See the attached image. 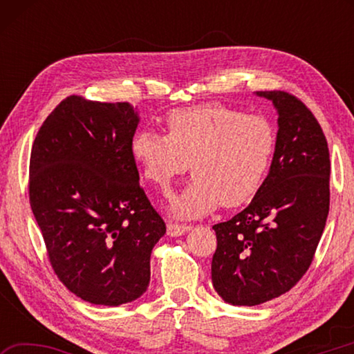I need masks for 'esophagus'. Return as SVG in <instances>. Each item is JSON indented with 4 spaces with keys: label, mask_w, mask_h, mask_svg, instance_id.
Listing matches in <instances>:
<instances>
[{
    "label": "esophagus",
    "mask_w": 354,
    "mask_h": 354,
    "mask_svg": "<svg viewBox=\"0 0 354 354\" xmlns=\"http://www.w3.org/2000/svg\"><path fill=\"white\" fill-rule=\"evenodd\" d=\"M189 230H190L189 225L178 223V221H169V223H167V232H169V236H181Z\"/></svg>",
    "instance_id": "1"
}]
</instances>
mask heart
<instances>
[{
  "label": "heart",
  "mask_w": 354,
  "mask_h": 354,
  "mask_svg": "<svg viewBox=\"0 0 354 354\" xmlns=\"http://www.w3.org/2000/svg\"><path fill=\"white\" fill-rule=\"evenodd\" d=\"M167 136L143 129L133 139V154L148 181L169 189L173 179L194 171L171 209L183 217L211 211L221 203L248 201L263 183L277 149V129L266 115L243 113L220 103L171 111Z\"/></svg>",
  "instance_id": "heart-1"
}]
</instances>
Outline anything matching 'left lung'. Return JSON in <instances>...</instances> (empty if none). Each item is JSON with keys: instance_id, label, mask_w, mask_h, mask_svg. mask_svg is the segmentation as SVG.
Returning <instances> with one entry per match:
<instances>
[{"instance_id": "left-lung-1", "label": "left lung", "mask_w": 354, "mask_h": 354, "mask_svg": "<svg viewBox=\"0 0 354 354\" xmlns=\"http://www.w3.org/2000/svg\"><path fill=\"white\" fill-rule=\"evenodd\" d=\"M256 93L278 109L270 173L242 212L212 226V284L237 306L270 301L303 278L329 211L331 160L314 113L289 92Z\"/></svg>"}]
</instances>
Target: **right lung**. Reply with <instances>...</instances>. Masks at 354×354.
Listing matches in <instances>:
<instances>
[{"instance_id":"obj_1","label":"right lung","mask_w":354,"mask_h":354,"mask_svg":"<svg viewBox=\"0 0 354 354\" xmlns=\"http://www.w3.org/2000/svg\"><path fill=\"white\" fill-rule=\"evenodd\" d=\"M137 113L70 95L41 124L29 159V203L59 281L84 301L118 306L149 284L165 221L139 184Z\"/></svg>"}]
</instances>
